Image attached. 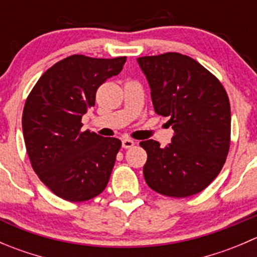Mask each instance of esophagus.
Here are the masks:
<instances>
[{"label":"esophagus","instance_id":"esophagus-1","mask_svg":"<svg viewBox=\"0 0 257 257\" xmlns=\"http://www.w3.org/2000/svg\"><path fill=\"white\" fill-rule=\"evenodd\" d=\"M134 144H136L134 143V141H132V139H129V138H125L121 141V145H123L124 149H129V148L133 147Z\"/></svg>","mask_w":257,"mask_h":257}]
</instances>
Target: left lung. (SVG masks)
Returning a JSON list of instances; mask_svg holds the SVG:
<instances>
[{
  "mask_svg": "<svg viewBox=\"0 0 257 257\" xmlns=\"http://www.w3.org/2000/svg\"><path fill=\"white\" fill-rule=\"evenodd\" d=\"M150 85L155 113L169 116L172 143L160 148L143 141L148 159L143 174L150 189L172 198L203 191L226 162L231 134L227 93L195 59L177 52L139 57Z\"/></svg>",
  "mask_w": 257,
  "mask_h": 257,
  "instance_id": "8db88e82",
  "label": "left lung"
}]
</instances>
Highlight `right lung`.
<instances>
[{"label": "right lung", "mask_w": 257, "mask_h": 257, "mask_svg": "<svg viewBox=\"0 0 257 257\" xmlns=\"http://www.w3.org/2000/svg\"><path fill=\"white\" fill-rule=\"evenodd\" d=\"M126 57L73 54L48 68L26 99L23 138L31 165L59 198L80 203L107 186L121 142L82 131L97 89L120 73Z\"/></svg>", "instance_id": "obj_1"}]
</instances>
